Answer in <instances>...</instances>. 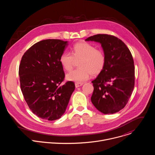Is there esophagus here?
<instances>
[{
	"label": "esophagus",
	"mask_w": 155,
	"mask_h": 155,
	"mask_svg": "<svg viewBox=\"0 0 155 155\" xmlns=\"http://www.w3.org/2000/svg\"><path fill=\"white\" fill-rule=\"evenodd\" d=\"M83 85V83H75V87H80L81 86Z\"/></svg>",
	"instance_id": "34e87169"
}]
</instances>
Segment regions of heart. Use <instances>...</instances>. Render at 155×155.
Wrapping results in <instances>:
<instances>
[{
	"mask_svg": "<svg viewBox=\"0 0 155 155\" xmlns=\"http://www.w3.org/2000/svg\"><path fill=\"white\" fill-rule=\"evenodd\" d=\"M78 69L72 71L66 75L69 81L82 83L89 79L90 75H97L104 69L106 58L104 53L91 44L81 41L74 45L72 52H64L59 58V62L62 68L71 71L75 63L78 61Z\"/></svg>",
	"mask_w": 155,
	"mask_h": 155,
	"instance_id": "1",
	"label": "heart"
}]
</instances>
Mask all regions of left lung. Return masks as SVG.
<instances>
[{"label":"left lung","mask_w":155,"mask_h":155,"mask_svg":"<svg viewBox=\"0 0 155 155\" xmlns=\"http://www.w3.org/2000/svg\"><path fill=\"white\" fill-rule=\"evenodd\" d=\"M86 41L100 43L106 58L105 65L92 81L94 91L91 100L104 114H113L127 103L134 87L135 68L130 51L118 38L108 34H97Z\"/></svg>","instance_id":"obj_1"}]
</instances>
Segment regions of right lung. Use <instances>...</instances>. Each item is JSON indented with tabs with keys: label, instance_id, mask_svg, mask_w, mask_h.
Wrapping results in <instances>:
<instances>
[{
	"label": "right lung",
	"instance_id": "1",
	"mask_svg": "<svg viewBox=\"0 0 155 155\" xmlns=\"http://www.w3.org/2000/svg\"><path fill=\"white\" fill-rule=\"evenodd\" d=\"M68 41H40L24 54L19 67L20 86L30 110L38 117L48 121L59 119L65 113L75 84L68 81L59 62Z\"/></svg>",
	"mask_w": 155,
	"mask_h": 155
}]
</instances>
